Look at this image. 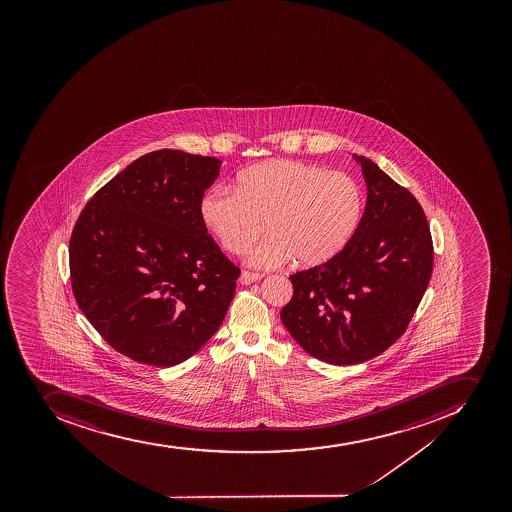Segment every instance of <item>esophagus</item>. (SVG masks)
<instances>
[{
	"label": "esophagus",
	"instance_id": "obj_1",
	"mask_svg": "<svg viewBox=\"0 0 512 512\" xmlns=\"http://www.w3.org/2000/svg\"><path fill=\"white\" fill-rule=\"evenodd\" d=\"M263 275L260 273L242 272L240 273L239 281L242 285H252L255 281L262 280Z\"/></svg>",
	"mask_w": 512,
	"mask_h": 512
}]
</instances>
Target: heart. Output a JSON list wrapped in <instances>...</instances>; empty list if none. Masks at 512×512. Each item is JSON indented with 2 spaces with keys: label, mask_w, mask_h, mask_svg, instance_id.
Returning <instances> with one entry per match:
<instances>
[{
  "label": "heart",
  "mask_w": 512,
  "mask_h": 512,
  "mask_svg": "<svg viewBox=\"0 0 512 512\" xmlns=\"http://www.w3.org/2000/svg\"><path fill=\"white\" fill-rule=\"evenodd\" d=\"M365 190L347 173L314 163L268 160L237 175V190L218 186L199 201V216L222 247L250 254L254 267L276 268L296 258L319 267L339 257L365 216Z\"/></svg>",
  "instance_id": "1"
}]
</instances>
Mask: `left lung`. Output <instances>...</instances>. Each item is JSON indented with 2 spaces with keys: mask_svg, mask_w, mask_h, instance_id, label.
Instances as JSON below:
<instances>
[{
  "mask_svg": "<svg viewBox=\"0 0 512 512\" xmlns=\"http://www.w3.org/2000/svg\"><path fill=\"white\" fill-rule=\"evenodd\" d=\"M367 181L362 226L331 262L290 276L281 321L311 357L357 365L404 334L426 293L434 247L417 199L375 162L353 155Z\"/></svg>",
  "mask_w": 512,
  "mask_h": 512,
  "instance_id": "obj_1",
  "label": "left lung"
}]
</instances>
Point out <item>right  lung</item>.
<instances>
[{
  "mask_svg": "<svg viewBox=\"0 0 512 512\" xmlns=\"http://www.w3.org/2000/svg\"><path fill=\"white\" fill-rule=\"evenodd\" d=\"M221 160L142 155L88 201L70 239V276L91 326L126 357L173 367L224 321L240 270L199 216Z\"/></svg>",
  "mask_w": 512,
  "mask_h": 512,
  "instance_id": "1",
  "label": "right lung"
}]
</instances>
